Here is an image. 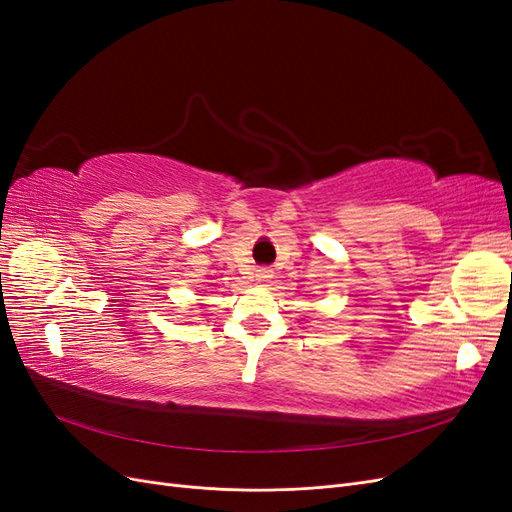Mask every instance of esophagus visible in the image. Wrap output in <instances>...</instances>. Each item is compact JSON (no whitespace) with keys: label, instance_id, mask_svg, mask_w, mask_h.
<instances>
[{"label":"esophagus","instance_id":"34e87169","mask_svg":"<svg viewBox=\"0 0 512 512\" xmlns=\"http://www.w3.org/2000/svg\"><path fill=\"white\" fill-rule=\"evenodd\" d=\"M256 277H258V282H267L269 277H271V271L269 269H258Z\"/></svg>","mask_w":512,"mask_h":512}]
</instances>
